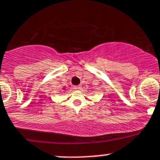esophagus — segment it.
Returning <instances> with one entry per match:
<instances>
[{
    "mask_svg": "<svg viewBox=\"0 0 160 160\" xmlns=\"http://www.w3.org/2000/svg\"><path fill=\"white\" fill-rule=\"evenodd\" d=\"M73 88L74 89V90H80V89H81V86H80V85H78V86H73Z\"/></svg>",
    "mask_w": 160,
    "mask_h": 160,
    "instance_id": "esophagus-1",
    "label": "esophagus"
}]
</instances>
